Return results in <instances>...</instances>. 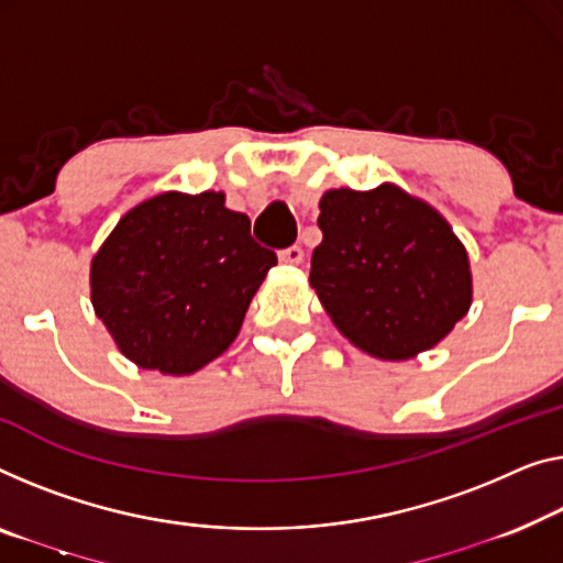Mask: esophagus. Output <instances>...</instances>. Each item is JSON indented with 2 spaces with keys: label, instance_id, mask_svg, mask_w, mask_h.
<instances>
[{
  "label": "esophagus",
  "instance_id": "obj_1",
  "mask_svg": "<svg viewBox=\"0 0 563 563\" xmlns=\"http://www.w3.org/2000/svg\"><path fill=\"white\" fill-rule=\"evenodd\" d=\"M280 260H283V263H288V265L303 263V247H300V245H290V247L280 250Z\"/></svg>",
  "mask_w": 563,
  "mask_h": 563
}]
</instances>
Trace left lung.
<instances>
[{
    "label": "left lung",
    "mask_w": 563,
    "mask_h": 563,
    "mask_svg": "<svg viewBox=\"0 0 563 563\" xmlns=\"http://www.w3.org/2000/svg\"><path fill=\"white\" fill-rule=\"evenodd\" d=\"M313 285L331 321L376 358L432 349L467 313L473 280L463 242L424 201L394 184L331 189L321 199Z\"/></svg>",
    "instance_id": "8db88e82"
}]
</instances>
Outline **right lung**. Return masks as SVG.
Instances as JSON below:
<instances>
[{
	"label": "right lung",
	"instance_id": "right-lung-1",
	"mask_svg": "<svg viewBox=\"0 0 563 563\" xmlns=\"http://www.w3.org/2000/svg\"><path fill=\"white\" fill-rule=\"evenodd\" d=\"M275 263L224 195L166 191L115 224L90 265V298L131 362L191 374L234 341Z\"/></svg>",
	"mask_w": 563,
	"mask_h": 563
}]
</instances>
